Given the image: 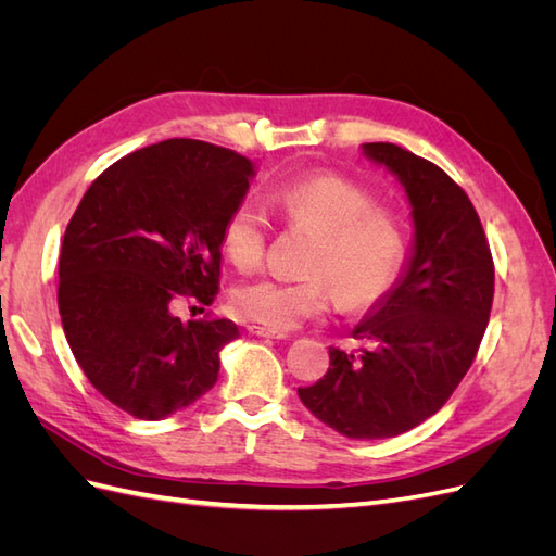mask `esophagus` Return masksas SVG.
Returning a JSON list of instances; mask_svg holds the SVG:
<instances>
[{"mask_svg": "<svg viewBox=\"0 0 556 556\" xmlns=\"http://www.w3.org/2000/svg\"><path fill=\"white\" fill-rule=\"evenodd\" d=\"M248 331L255 333V336H264V339H288V331L264 327V325H248Z\"/></svg>", "mask_w": 556, "mask_h": 556, "instance_id": "34e87169", "label": "esophagus"}]
</instances>
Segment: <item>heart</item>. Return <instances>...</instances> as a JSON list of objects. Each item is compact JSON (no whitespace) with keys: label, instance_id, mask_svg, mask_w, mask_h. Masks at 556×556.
<instances>
[{"label":"heart","instance_id":"obj_1","mask_svg":"<svg viewBox=\"0 0 556 556\" xmlns=\"http://www.w3.org/2000/svg\"><path fill=\"white\" fill-rule=\"evenodd\" d=\"M266 201L285 223L313 231V239L304 255L306 276H260L233 290V308L252 323L292 329L323 315L333 290L348 308H359L399 276L406 229L392 208L376 204L364 185L336 174H311L274 185ZM266 245L264 213L255 201H239L223 225L225 255L250 271L262 264Z\"/></svg>","mask_w":556,"mask_h":556}]
</instances>
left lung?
Here are the masks:
<instances>
[{
	"label": "left lung",
	"mask_w": 556,
	"mask_h": 556,
	"mask_svg": "<svg viewBox=\"0 0 556 556\" xmlns=\"http://www.w3.org/2000/svg\"><path fill=\"white\" fill-rule=\"evenodd\" d=\"M406 188L415 243L403 276L329 348L327 374L299 399L348 439H392L439 413L473 364L494 301V260L468 194L441 166L394 143H364Z\"/></svg>",
	"instance_id": "1"
}]
</instances>
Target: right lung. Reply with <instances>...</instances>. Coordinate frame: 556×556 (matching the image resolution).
<instances>
[{"mask_svg": "<svg viewBox=\"0 0 556 556\" xmlns=\"http://www.w3.org/2000/svg\"><path fill=\"white\" fill-rule=\"evenodd\" d=\"M252 162L197 139H166L113 162L83 194L60 252L58 306L83 374L113 406L162 419L204 396L231 319L172 313L211 306L223 225L243 201Z\"/></svg>", "mask_w": 556, "mask_h": 556, "instance_id": "obj_1", "label": "right lung"}]
</instances>
